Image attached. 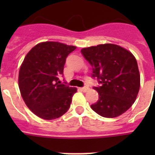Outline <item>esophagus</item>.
Returning <instances> with one entry per match:
<instances>
[{"mask_svg":"<svg viewBox=\"0 0 155 155\" xmlns=\"http://www.w3.org/2000/svg\"><path fill=\"white\" fill-rule=\"evenodd\" d=\"M79 90L81 91V92H86L87 90V87H79Z\"/></svg>","mask_w":155,"mask_h":155,"instance_id":"obj_1","label":"esophagus"}]
</instances>
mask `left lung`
<instances>
[{
  "mask_svg": "<svg viewBox=\"0 0 155 155\" xmlns=\"http://www.w3.org/2000/svg\"><path fill=\"white\" fill-rule=\"evenodd\" d=\"M81 53L92 68L94 87L99 93L92 110L104 117L121 115L134 103L140 88V74L136 58L125 48L111 43L83 48Z\"/></svg>",
  "mask_w": 155,
  "mask_h": 155,
  "instance_id": "8db88e82",
  "label": "left lung"
}]
</instances>
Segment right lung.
I'll return each mask as SVG.
<instances>
[{
  "instance_id": "add662e5",
  "label": "right lung",
  "mask_w": 155,
  "mask_h": 155,
  "mask_svg": "<svg viewBox=\"0 0 155 155\" xmlns=\"http://www.w3.org/2000/svg\"><path fill=\"white\" fill-rule=\"evenodd\" d=\"M74 46L58 42L38 43L30 50L21 66L18 85L25 104L45 120L60 117L69 109L76 87L61 84L66 58Z\"/></svg>"
}]
</instances>
